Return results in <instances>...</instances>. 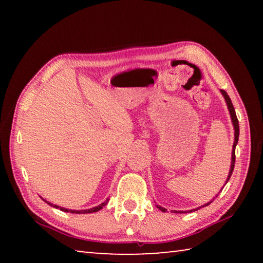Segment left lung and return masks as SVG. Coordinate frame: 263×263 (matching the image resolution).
Segmentation results:
<instances>
[{
	"mask_svg": "<svg viewBox=\"0 0 263 263\" xmlns=\"http://www.w3.org/2000/svg\"><path fill=\"white\" fill-rule=\"evenodd\" d=\"M220 91H221V94H222V96H224V99H225V101H226V104H228V109H229V111H230L231 119H232L233 127H234V142H233V148H232V158H231V160H232V161H231L230 173H229V175H228V180H226V183H228V181L230 180V177H231V175H232L233 169H234V162H235V146H237L238 140H239V122H238L237 115H235L234 106H233V104H232V102H231V99H230V96L228 95V92H226L225 90H220ZM211 202H212V201H211ZM211 202H208L206 204H204L203 206L209 205V204H211ZM157 208L159 209V210H161L162 212H166V211H167L166 209L162 208V206H160V205H157ZM197 209H199V208H197ZM197 209H195V210H190V211H188V212L196 211V210H197ZM174 212H175V213H186L185 211H184V212H183V211H174Z\"/></svg>",
	"mask_w": 263,
	"mask_h": 263,
	"instance_id": "1",
	"label": "left lung"
}]
</instances>
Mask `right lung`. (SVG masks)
Listing matches in <instances>:
<instances>
[{
  "label": "right lung",
  "mask_w": 263,
  "mask_h": 263,
  "mask_svg": "<svg viewBox=\"0 0 263 263\" xmlns=\"http://www.w3.org/2000/svg\"><path fill=\"white\" fill-rule=\"evenodd\" d=\"M44 201H45V199H44ZM45 202L48 204V205H51V206H53V208H57V209H60L61 211H65V212H70V213H92V212H97V211H100L102 208L105 206L106 204H108L109 199H106L105 202H103L102 204H100V205H97V206H95V208L88 209V210H68V209L61 208V206H59V205H54V204H52V203L47 202V201H45Z\"/></svg>",
  "instance_id": "obj_1"
}]
</instances>
